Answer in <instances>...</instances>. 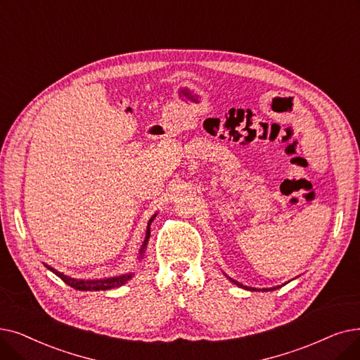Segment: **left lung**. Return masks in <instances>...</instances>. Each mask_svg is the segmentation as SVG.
Here are the masks:
<instances>
[{"mask_svg": "<svg viewBox=\"0 0 360 360\" xmlns=\"http://www.w3.org/2000/svg\"><path fill=\"white\" fill-rule=\"evenodd\" d=\"M229 279H231V278H229ZM231 281H232V283H233V284H237V285H238V287H241V288H247V290H253V291L256 290V288H248V287H244L243 284L237 283V281H233V279H231ZM271 290H275V288H263L262 291H271ZM257 291H259V290H257Z\"/></svg>", "mask_w": 360, "mask_h": 360, "instance_id": "left-lung-1", "label": "left lung"}]
</instances>
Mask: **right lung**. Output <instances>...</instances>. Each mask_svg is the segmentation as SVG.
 <instances>
[{"label": "right lung", "instance_id": "obj_1", "mask_svg": "<svg viewBox=\"0 0 360 360\" xmlns=\"http://www.w3.org/2000/svg\"><path fill=\"white\" fill-rule=\"evenodd\" d=\"M155 217V214L150 219L148 222V226H147V232H146V240H144V244L141 247V250H139V256L143 257L144 255V250L147 247V243L150 240V225L153 222V219ZM46 268H49L51 272H54L58 278H61V281H65V283L68 285H70L72 288L75 290H81V291H98V290H112V288H117V287H122L123 284H127L128 281L134 276L132 272L129 274H124V275H119V276H113V278H105V279H89V281H84V279H75V278H70L65 274H61L58 271H56L54 268L49 266V264H45Z\"/></svg>", "mask_w": 360, "mask_h": 360}]
</instances>
